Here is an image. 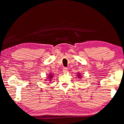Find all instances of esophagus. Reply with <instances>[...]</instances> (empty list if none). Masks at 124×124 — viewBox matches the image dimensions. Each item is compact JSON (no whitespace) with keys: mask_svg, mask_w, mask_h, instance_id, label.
Returning <instances> with one entry per match:
<instances>
[{"mask_svg":"<svg viewBox=\"0 0 124 124\" xmlns=\"http://www.w3.org/2000/svg\"><path fill=\"white\" fill-rule=\"evenodd\" d=\"M67 72H68V68H66V67H64L63 70V72L64 73H66Z\"/></svg>","mask_w":124,"mask_h":124,"instance_id":"obj_1","label":"esophagus"}]
</instances>
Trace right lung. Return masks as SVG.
Returning a JSON list of instances; mask_svg holds the SVG:
<instances>
[{"instance_id":"obj_1","label":"right lung","mask_w":124,"mask_h":124,"mask_svg":"<svg viewBox=\"0 0 124 124\" xmlns=\"http://www.w3.org/2000/svg\"><path fill=\"white\" fill-rule=\"evenodd\" d=\"M49 77V78H52V75H50Z\"/></svg>"}]
</instances>
